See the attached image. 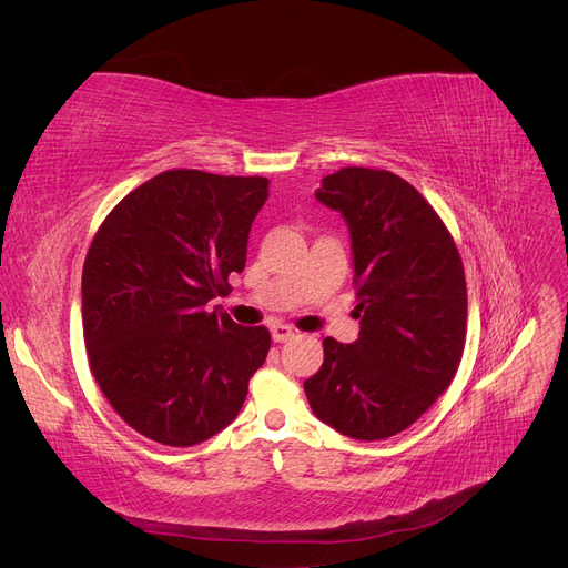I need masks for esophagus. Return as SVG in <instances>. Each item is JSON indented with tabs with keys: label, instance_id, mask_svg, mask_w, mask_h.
Listing matches in <instances>:
<instances>
[{
	"label": "esophagus",
	"instance_id": "34e87169",
	"mask_svg": "<svg viewBox=\"0 0 568 568\" xmlns=\"http://www.w3.org/2000/svg\"><path fill=\"white\" fill-rule=\"evenodd\" d=\"M296 336V329L294 326H288V324H272V338L277 341V343H284V341H288V338H294Z\"/></svg>",
	"mask_w": 568,
	"mask_h": 568
}]
</instances>
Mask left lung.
Returning <instances> with one entry per match:
<instances>
[{
	"instance_id": "obj_1",
	"label": "left lung",
	"mask_w": 568,
	"mask_h": 568,
	"mask_svg": "<svg viewBox=\"0 0 568 568\" xmlns=\"http://www.w3.org/2000/svg\"><path fill=\"white\" fill-rule=\"evenodd\" d=\"M315 196L351 227L359 336L351 346L322 341L307 403L343 436L390 438L457 374L467 341L462 255L434 205L388 170L341 168Z\"/></svg>"
}]
</instances>
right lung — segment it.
<instances>
[{"label": "right lung", "mask_w": 568, "mask_h": 568, "mask_svg": "<svg viewBox=\"0 0 568 568\" xmlns=\"http://www.w3.org/2000/svg\"><path fill=\"white\" fill-rule=\"evenodd\" d=\"M267 178L165 170L101 222L82 267L90 369L120 419L189 448L242 409L265 363V326H239L209 301L246 265Z\"/></svg>", "instance_id": "right-lung-1"}]
</instances>
